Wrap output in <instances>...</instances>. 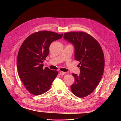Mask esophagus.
<instances>
[{
  "label": "esophagus",
  "instance_id": "esophagus-1",
  "mask_svg": "<svg viewBox=\"0 0 121 121\" xmlns=\"http://www.w3.org/2000/svg\"><path fill=\"white\" fill-rule=\"evenodd\" d=\"M59 74H60V75H61V76H63L64 75H65V72H63V71H60V73H59Z\"/></svg>",
  "mask_w": 121,
  "mask_h": 121
}]
</instances>
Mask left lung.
Instances as JSON below:
<instances>
[{
	"instance_id": "obj_1",
	"label": "left lung",
	"mask_w": 121,
	"mask_h": 121,
	"mask_svg": "<svg viewBox=\"0 0 121 121\" xmlns=\"http://www.w3.org/2000/svg\"><path fill=\"white\" fill-rule=\"evenodd\" d=\"M64 38L75 48V59L79 61V75L72 74L75 82L71 90L76 96L83 98L91 93L99 83L104 68V57L99 43L84 32H69Z\"/></svg>"
}]
</instances>
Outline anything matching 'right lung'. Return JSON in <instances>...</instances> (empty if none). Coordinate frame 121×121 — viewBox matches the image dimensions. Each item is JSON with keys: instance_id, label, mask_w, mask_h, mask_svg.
Masks as SVG:
<instances>
[{"instance_id": "right-lung-1", "label": "right lung", "mask_w": 121, "mask_h": 121, "mask_svg": "<svg viewBox=\"0 0 121 121\" xmlns=\"http://www.w3.org/2000/svg\"><path fill=\"white\" fill-rule=\"evenodd\" d=\"M63 34L40 31L29 36L22 44L17 57L19 76L25 87L33 95H39L50 88L58 72L43 68L49 53L51 43L60 39Z\"/></svg>"}]
</instances>
